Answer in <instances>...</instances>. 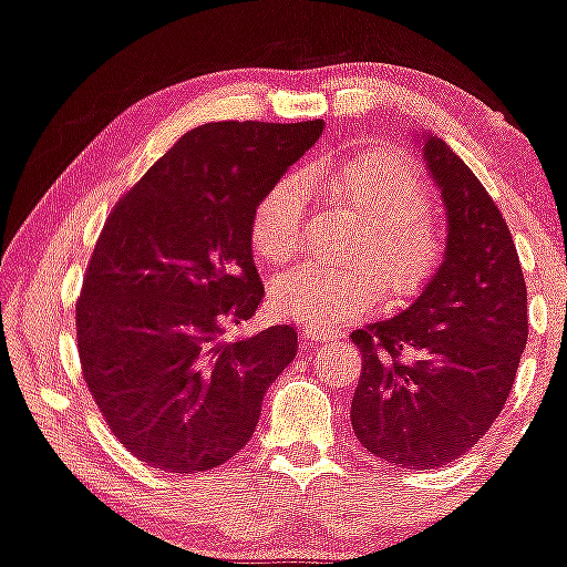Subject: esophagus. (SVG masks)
Segmentation results:
<instances>
[{
    "mask_svg": "<svg viewBox=\"0 0 567 567\" xmlns=\"http://www.w3.org/2000/svg\"><path fill=\"white\" fill-rule=\"evenodd\" d=\"M338 332L332 330H306L303 332V346H319L327 343V340H336Z\"/></svg>",
    "mask_w": 567,
    "mask_h": 567,
    "instance_id": "34e87169",
    "label": "esophagus"
}]
</instances>
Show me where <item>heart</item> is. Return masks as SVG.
<instances>
[{"label":"heart","instance_id":"b5f03b06","mask_svg":"<svg viewBox=\"0 0 567 567\" xmlns=\"http://www.w3.org/2000/svg\"><path fill=\"white\" fill-rule=\"evenodd\" d=\"M311 179L336 203L364 218L351 248V266L303 264L285 271L271 288L282 313L311 327H336L380 303L417 296L446 254V237L427 214V184L414 163L391 150H357L317 163ZM303 193L296 176H279L258 197L250 216V243L264 261H288L301 245ZM384 275L379 282L377 271Z\"/></svg>","mask_w":567,"mask_h":567}]
</instances>
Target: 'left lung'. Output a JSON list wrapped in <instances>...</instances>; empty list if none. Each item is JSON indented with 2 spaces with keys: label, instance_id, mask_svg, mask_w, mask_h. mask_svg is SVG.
Masks as SVG:
<instances>
[{
  "label": "left lung",
  "instance_id": "8db88e82",
  "mask_svg": "<svg viewBox=\"0 0 567 567\" xmlns=\"http://www.w3.org/2000/svg\"><path fill=\"white\" fill-rule=\"evenodd\" d=\"M425 161L449 216L446 258L399 317L351 332L361 353L351 425L367 452L406 470L460 460L513 391L528 298L502 210L439 136Z\"/></svg>",
  "mask_w": 567,
  "mask_h": 567
}]
</instances>
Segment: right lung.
Instances as JSON below:
<instances>
[{
    "label": "right lung",
    "mask_w": 567,
    "mask_h": 567,
    "mask_svg": "<svg viewBox=\"0 0 567 567\" xmlns=\"http://www.w3.org/2000/svg\"><path fill=\"white\" fill-rule=\"evenodd\" d=\"M322 121L197 126L121 195L76 301L84 383L126 452L163 473H206L256 431L261 399L296 359L275 324L227 340L264 282L250 254L258 197L319 140Z\"/></svg>",
    "instance_id": "right-lung-1"
}]
</instances>
